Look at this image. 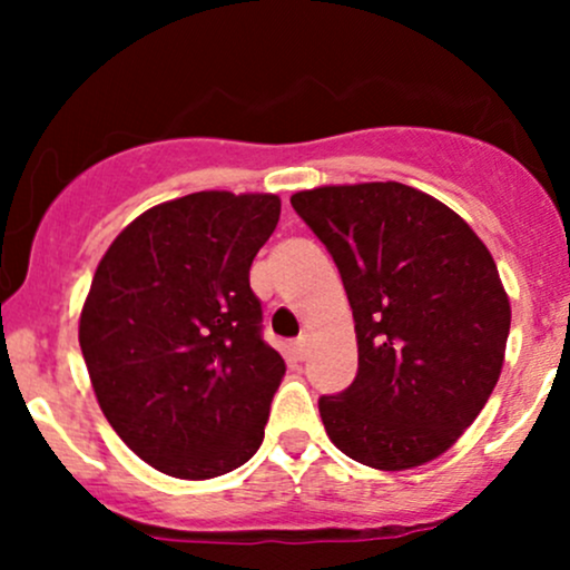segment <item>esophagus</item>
I'll return each mask as SVG.
<instances>
[{"label":"esophagus","mask_w":570,"mask_h":570,"mask_svg":"<svg viewBox=\"0 0 570 570\" xmlns=\"http://www.w3.org/2000/svg\"><path fill=\"white\" fill-rule=\"evenodd\" d=\"M307 351H311V343H307V335L294 340V358H299V362H303V358L307 356Z\"/></svg>","instance_id":"obj_1"}]
</instances>
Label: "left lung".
Wrapping results in <instances>:
<instances>
[{
    "label": "left lung",
    "instance_id": "obj_1",
    "mask_svg": "<svg viewBox=\"0 0 570 570\" xmlns=\"http://www.w3.org/2000/svg\"><path fill=\"white\" fill-rule=\"evenodd\" d=\"M292 208L335 259L356 322V377L318 399L330 440L385 472L442 455L503 367L512 311L485 244L399 181L305 189Z\"/></svg>",
    "mask_w": 570,
    "mask_h": 570
}]
</instances>
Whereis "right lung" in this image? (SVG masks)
<instances>
[{
  "label": "right lung",
  "instance_id": "add662e5",
  "mask_svg": "<svg viewBox=\"0 0 570 570\" xmlns=\"http://www.w3.org/2000/svg\"><path fill=\"white\" fill-rule=\"evenodd\" d=\"M276 195L193 193L144 212L96 267L80 348L104 415L141 461L179 480L259 450L286 364L263 337L248 267Z\"/></svg>",
  "mask_w": 570,
  "mask_h": 570
}]
</instances>
